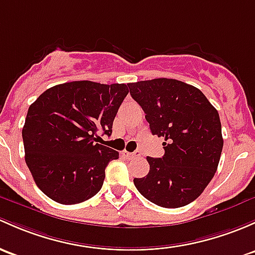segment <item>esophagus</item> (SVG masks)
<instances>
[{
    "instance_id": "esophagus-1",
    "label": "esophagus",
    "mask_w": 255,
    "mask_h": 255,
    "mask_svg": "<svg viewBox=\"0 0 255 255\" xmlns=\"http://www.w3.org/2000/svg\"><path fill=\"white\" fill-rule=\"evenodd\" d=\"M123 156L128 157V159H134V157H139L140 156V152L139 151H134V152H128V151H122Z\"/></svg>"
}]
</instances>
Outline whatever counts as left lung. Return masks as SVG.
Listing matches in <instances>:
<instances>
[{"label":"left lung","mask_w":255,"mask_h":255,"mask_svg":"<svg viewBox=\"0 0 255 255\" xmlns=\"http://www.w3.org/2000/svg\"><path fill=\"white\" fill-rule=\"evenodd\" d=\"M150 130L163 136L162 157H146L150 170L134 178L144 198L162 208H181L197 199L218 170L224 139L219 112L198 88L176 79L128 83Z\"/></svg>","instance_id":"obj_1"}]
</instances>
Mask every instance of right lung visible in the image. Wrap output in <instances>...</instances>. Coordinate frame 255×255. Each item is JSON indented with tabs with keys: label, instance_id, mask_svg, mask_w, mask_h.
Returning a JSON list of instances; mask_svg holds the SVG:
<instances>
[{
	"label": "right lung",
	"instance_id": "1",
	"mask_svg": "<svg viewBox=\"0 0 255 255\" xmlns=\"http://www.w3.org/2000/svg\"><path fill=\"white\" fill-rule=\"evenodd\" d=\"M127 94L126 84L78 80L45 90L29 106L21 130L25 162L50 199L78 204L100 191L106 166L120 154L95 143V135H111Z\"/></svg>",
	"mask_w": 255,
	"mask_h": 255
}]
</instances>
